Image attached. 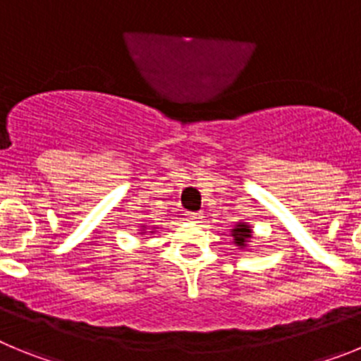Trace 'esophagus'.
<instances>
[{
	"mask_svg": "<svg viewBox=\"0 0 361 361\" xmlns=\"http://www.w3.org/2000/svg\"><path fill=\"white\" fill-rule=\"evenodd\" d=\"M188 220H191V222H200L202 220V213H188Z\"/></svg>",
	"mask_w": 361,
	"mask_h": 361,
	"instance_id": "1",
	"label": "esophagus"
}]
</instances>
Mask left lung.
<instances>
[{"label": "left lung", "mask_w": 361, "mask_h": 361, "mask_svg": "<svg viewBox=\"0 0 361 361\" xmlns=\"http://www.w3.org/2000/svg\"><path fill=\"white\" fill-rule=\"evenodd\" d=\"M231 237H233V240H235V244H237L238 247H245L247 240L251 238L250 224L238 222V224L231 229Z\"/></svg>", "instance_id": "obj_1"}]
</instances>
